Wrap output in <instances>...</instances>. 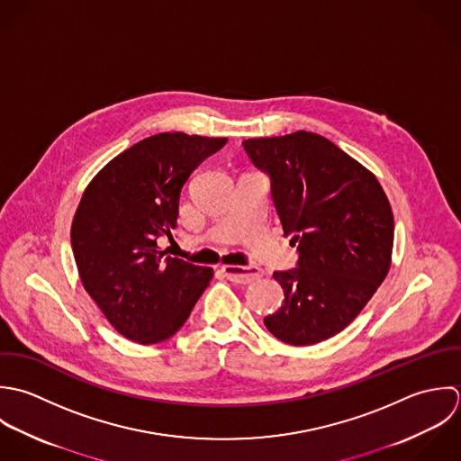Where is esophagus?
<instances>
[{
    "label": "esophagus",
    "mask_w": 461,
    "mask_h": 461,
    "mask_svg": "<svg viewBox=\"0 0 461 461\" xmlns=\"http://www.w3.org/2000/svg\"><path fill=\"white\" fill-rule=\"evenodd\" d=\"M224 273V276L228 277L230 281L233 283H240V285H246V283H251L258 277H262L264 271L260 267H255V266H248V267H240V266H222L221 269Z\"/></svg>",
    "instance_id": "1"
}]
</instances>
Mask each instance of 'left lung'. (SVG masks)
<instances>
[{
	"instance_id": "left-lung-1",
	"label": "left lung",
	"mask_w": 461,
	"mask_h": 461,
	"mask_svg": "<svg viewBox=\"0 0 461 461\" xmlns=\"http://www.w3.org/2000/svg\"><path fill=\"white\" fill-rule=\"evenodd\" d=\"M299 260L276 271L285 299L264 324L290 346L322 342L364 310L388 275L393 213L377 178L326 137L295 131L242 142Z\"/></svg>"
}]
</instances>
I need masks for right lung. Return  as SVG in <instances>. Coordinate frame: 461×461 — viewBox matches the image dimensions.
Here are the masks:
<instances>
[{"instance_id": "add662e5", "label": "right lung", "mask_w": 461, "mask_h": 461, "mask_svg": "<svg viewBox=\"0 0 461 461\" xmlns=\"http://www.w3.org/2000/svg\"><path fill=\"white\" fill-rule=\"evenodd\" d=\"M228 139L182 131L148 137L110 160L86 188L71 226L84 288L108 322L137 344L171 339L213 271L166 257L180 194L194 169Z\"/></svg>"}]
</instances>
